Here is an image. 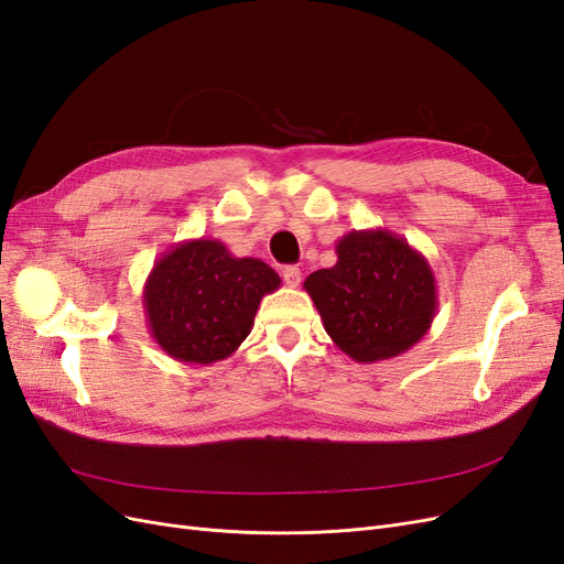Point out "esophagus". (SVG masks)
<instances>
[{
  "mask_svg": "<svg viewBox=\"0 0 564 564\" xmlns=\"http://www.w3.org/2000/svg\"><path fill=\"white\" fill-rule=\"evenodd\" d=\"M301 278H303V272H301L296 265L282 268V280H284L286 286H299V284H301Z\"/></svg>",
  "mask_w": 564,
  "mask_h": 564,
  "instance_id": "obj_1",
  "label": "esophagus"
}]
</instances>
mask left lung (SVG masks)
<instances>
[{
	"label": "left lung",
	"instance_id": "left-lung-1",
	"mask_svg": "<svg viewBox=\"0 0 564 564\" xmlns=\"http://www.w3.org/2000/svg\"><path fill=\"white\" fill-rule=\"evenodd\" d=\"M336 265L303 282L324 329L350 360L371 365L406 352L429 334L437 284L425 256L386 228L336 242Z\"/></svg>",
	"mask_w": 564,
	"mask_h": 564
}]
</instances>
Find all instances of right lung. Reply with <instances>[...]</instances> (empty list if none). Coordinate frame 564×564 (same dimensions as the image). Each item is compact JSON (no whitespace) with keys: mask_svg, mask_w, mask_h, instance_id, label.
Wrapping results in <instances>:
<instances>
[{"mask_svg":"<svg viewBox=\"0 0 564 564\" xmlns=\"http://www.w3.org/2000/svg\"><path fill=\"white\" fill-rule=\"evenodd\" d=\"M282 280L261 259H237L218 240H185L152 265L143 286L150 336L176 362L226 360Z\"/></svg>","mask_w":564,"mask_h":564,"instance_id":"1","label":"right lung"}]
</instances>
